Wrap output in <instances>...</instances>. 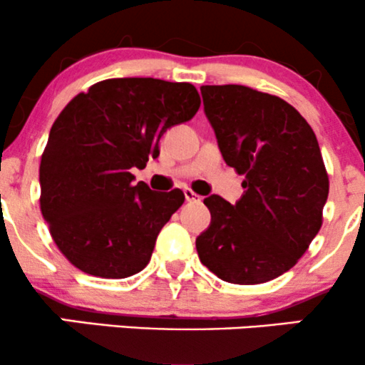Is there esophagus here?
Wrapping results in <instances>:
<instances>
[{"label":"esophagus","instance_id":"34e87169","mask_svg":"<svg viewBox=\"0 0 365 365\" xmlns=\"http://www.w3.org/2000/svg\"><path fill=\"white\" fill-rule=\"evenodd\" d=\"M183 194H185V199L188 200V202H200V195L195 194L192 188H185V190H183Z\"/></svg>","mask_w":365,"mask_h":365}]
</instances>
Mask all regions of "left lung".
I'll list each match as a JSON object with an SVG mask.
<instances>
[{"label": "left lung", "instance_id": "obj_1", "mask_svg": "<svg viewBox=\"0 0 365 365\" xmlns=\"http://www.w3.org/2000/svg\"><path fill=\"white\" fill-rule=\"evenodd\" d=\"M226 165L245 175L233 206L204 199L211 225L195 240L223 282L259 284L295 266L321 230L329 180L316 133L292 104L245 86H202Z\"/></svg>", "mask_w": 365, "mask_h": 365}]
</instances>
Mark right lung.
Returning <instances> with one entry per match:
<instances>
[{"instance_id":"add662e5","label":"right lung","mask_w":365,"mask_h":365,"mask_svg":"<svg viewBox=\"0 0 365 365\" xmlns=\"http://www.w3.org/2000/svg\"><path fill=\"white\" fill-rule=\"evenodd\" d=\"M200 106L192 83L108 78L63 108L41 158V212L54 244L83 273L120 279L144 269L185 195L133 185L130 170Z\"/></svg>"}]
</instances>
